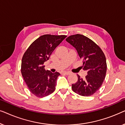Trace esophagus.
<instances>
[{
	"label": "esophagus",
	"mask_w": 125,
	"mask_h": 125,
	"mask_svg": "<svg viewBox=\"0 0 125 125\" xmlns=\"http://www.w3.org/2000/svg\"><path fill=\"white\" fill-rule=\"evenodd\" d=\"M63 73H64V74H66V75H69V74H71V73H70L69 72H64Z\"/></svg>",
	"instance_id": "34e87169"
}]
</instances>
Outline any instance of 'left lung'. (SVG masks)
Returning a JSON list of instances; mask_svg holds the SVG:
<instances>
[{
	"instance_id": "left-lung-1",
	"label": "left lung",
	"mask_w": 125,
	"mask_h": 125,
	"mask_svg": "<svg viewBox=\"0 0 125 125\" xmlns=\"http://www.w3.org/2000/svg\"><path fill=\"white\" fill-rule=\"evenodd\" d=\"M66 41L74 47L83 60V68L87 76L72 85L73 91L82 96H90L100 89L106 73L107 64L103 51L93 41L80 34L71 35Z\"/></svg>"
}]
</instances>
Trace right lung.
<instances>
[{"mask_svg":"<svg viewBox=\"0 0 125 125\" xmlns=\"http://www.w3.org/2000/svg\"><path fill=\"white\" fill-rule=\"evenodd\" d=\"M65 35H44L34 41L25 51L21 60V72L30 91L37 97L47 96L54 91L59 72L45 69L48 60Z\"/></svg>","mask_w":125,"mask_h":125,"instance_id":"right-lung-1","label":"right lung"}]
</instances>
